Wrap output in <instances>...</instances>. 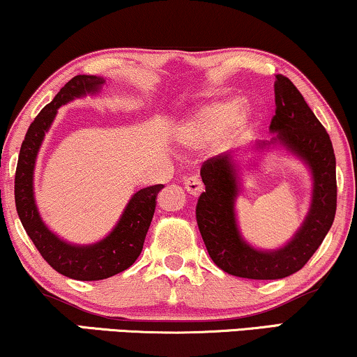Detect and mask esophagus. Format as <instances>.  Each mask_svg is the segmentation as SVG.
Masks as SVG:
<instances>
[{
    "instance_id": "obj_1",
    "label": "esophagus",
    "mask_w": 357,
    "mask_h": 357,
    "mask_svg": "<svg viewBox=\"0 0 357 357\" xmlns=\"http://www.w3.org/2000/svg\"><path fill=\"white\" fill-rule=\"evenodd\" d=\"M184 188H186V191L189 194H192V196H199L204 184H202L199 176H189V178L184 179Z\"/></svg>"
}]
</instances>
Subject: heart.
Returning a JSON list of instances; mask_svg holds the SVG:
<instances>
[{"label":"heart","instance_id":"obj_1","mask_svg":"<svg viewBox=\"0 0 357 357\" xmlns=\"http://www.w3.org/2000/svg\"><path fill=\"white\" fill-rule=\"evenodd\" d=\"M254 119V108L241 98L229 97L197 107L174 130V138L184 148L207 146L215 139L229 143L241 137Z\"/></svg>","mask_w":357,"mask_h":357}]
</instances>
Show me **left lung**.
Masks as SVG:
<instances>
[{"label":"left lung","mask_w":357,"mask_h":357,"mask_svg":"<svg viewBox=\"0 0 357 357\" xmlns=\"http://www.w3.org/2000/svg\"><path fill=\"white\" fill-rule=\"evenodd\" d=\"M273 87V137L257 142L254 150L282 146L303 161L313 183L310 209L285 245L257 249L242 237L237 224L236 201L242 189L237 156L224 153L204 161L201 178L206 191L197 199V225L212 261L234 277L277 280L298 272L321 245L336 214V158L329 135L290 79L277 75Z\"/></svg>","instance_id":"left-lung-1"}]
</instances>
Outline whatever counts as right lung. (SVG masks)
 <instances>
[{
    "label": "right lung",
    "mask_w": 357,
    "mask_h": 357,
    "mask_svg": "<svg viewBox=\"0 0 357 357\" xmlns=\"http://www.w3.org/2000/svg\"><path fill=\"white\" fill-rule=\"evenodd\" d=\"M103 84L105 79L97 75H75L61 89L54 100L47 103L31 123L21 145L15 178L17 215L36 249L56 272L82 282L114 277L132 267L142 254L146 232L155 214L158 192L165 188L163 184H155L135 192L115 227L96 243H70L56 236L44 224L34 199V168L44 137L51 128L59 108L87 93L96 96L102 90Z\"/></svg>",
    "instance_id": "obj_1"
}]
</instances>
